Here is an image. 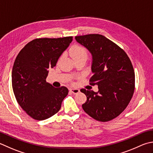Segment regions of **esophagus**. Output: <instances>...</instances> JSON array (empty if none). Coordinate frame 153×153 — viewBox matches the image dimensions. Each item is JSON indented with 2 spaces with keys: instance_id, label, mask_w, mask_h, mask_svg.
Instances as JSON below:
<instances>
[{
  "instance_id": "34e87169",
  "label": "esophagus",
  "mask_w": 153,
  "mask_h": 153,
  "mask_svg": "<svg viewBox=\"0 0 153 153\" xmlns=\"http://www.w3.org/2000/svg\"><path fill=\"white\" fill-rule=\"evenodd\" d=\"M70 91L72 93V94H78V93L79 92V89H77V88H71L70 89Z\"/></svg>"
}]
</instances>
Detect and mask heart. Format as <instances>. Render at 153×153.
<instances>
[{"label": "heart", "mask_w": 153, "mask_h": 153, "mask_svg": "<svg viewBox=\"0 0 153 153\" xmlns=\"http://www.w3.org/2000/svg\"><path fill=\"white\" fill-rule=\"evenodd\" d=\"M70 54L74 60H76L77 59L83 58H87L88 51L85 47L80 46V45H75L70 48Z\"/></svg>", "instance_id": "b5f03b06"}]
</instances>
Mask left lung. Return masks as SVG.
<instances>
[{"label": "left lung", "instance_id": "8db88e82", "mask_svg": "<svg viewBox=\"0 0 153 153\" xmlns=\"http://www.w3.org/2000/svg\"><path fill=\"white\" fill-rule=\"evenodd\" d=\"M76 40L92 54L93 76L89 84L99 91H81L87 97L84 111L101 122L118 117L129 103L134 91V72L129 58L118 45L98 34L76 36Z\"/></svg>", "mask_w": 153, "mask_h": 153}]
</instances>
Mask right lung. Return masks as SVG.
<instances>
[{
  "label": "right lung",
  "mask_w": 153,
  "mask_h": 153,
  "mask_svg": "<svg viewBox=\"0 0 153 153\" xmlns=\"http://www.w3.org/2000/svg\"><path fill=\"white\" fill-rule=\"evenodd\" d=\"M72 40V36L34 39L15 59L12 72L14 96L23 110L36 120H44L58 113L68 94L67 88H53L46 79L48 70L56 66Z\"/></svg>",
  "instance_id": "right-lung-1"
}]
</instances>
